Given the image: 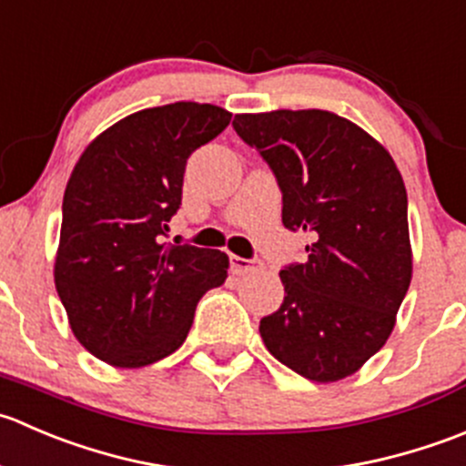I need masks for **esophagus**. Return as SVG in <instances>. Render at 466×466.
I'll return each mask as SVG.
<instances>
[{
	"mask_svg": "<svg viewBox=\"0 0 466 466\" xmlns=\"http://www.w3.org/2000/svg\"><path fill=\"white\" fill-rule=\"evenodd\" d=\"M260 267H262V262L256 260V258L231 256V271H233V274H238V276L248 274V271H258Z\"/></svg>",
	"mask_w": 466,
	"mask_h": 466,
	"instance_id": "34e87169",
	"label": "esophagus"
}]
</instances>
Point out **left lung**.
<instances>
[{"label": "left lung", "instance_id": "8db88e82", "mask_svg": "<svg viewBox=\"0 0 466 466\" xmlns=\"http://www.w3.org/2000/svg\"><path fill=\"white\" fill-rule=\"evenodd\" d=\"M283 192V224L310 233L260 319L267 351L315 383L356 374L388 342L412 279L408 195L390 151L329 110L235 115Z\"/></svg>", "mask_w": 466, "mask_h": 466}]
</instances>
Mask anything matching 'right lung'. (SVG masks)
<instances>
[{"mask_svg": "<svg viewBox=\"0 0 466 466\" xmlns=\"http://www.w3.org/2000/svg\"><path fill=\"white\" fill-rule=\"evenodd\" d=\"M231 113L177 101L137 110L95 137L63 197L54 283L75 338L122 370L158 362L190 333L195 308L227 280L228 256L160 235L181 206L195 149Z\"/></svg>", "mask_w": 466, "mask_h": 466, "instance_id": "add662e5", "label": "right lung"}]
</instances>
